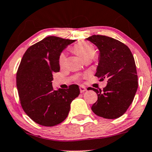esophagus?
<instances>
[{
	"label": "esophagus",
	"mask_w": 152,
	"mask_h": 152,
	"mask_svg": "<svg viewBox=\"0 0 152 152\" xmlns=\"http://www.w3.org/2000/svg\"><path fill=\"white\" fill-rule=\"evenodd\" d=\"M86 91V88L85 87L83 86H80V91H81V93L85 92Z\"/></svg>",
	"instance_id": "obj_1"
}]
</instances>
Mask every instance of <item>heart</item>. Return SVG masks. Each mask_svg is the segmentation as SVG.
Returning <instances> with one entry per match:
<instances>
[{"label": "heart", "instance_id": "1", "mask_svg": "<svg viewBox=\"0 0 152 152\" xmlns=\"http://www.w3.org/2000/svg\"><path fill=\"white\" fill-rule=\"evenodd\" d=\"M73 50L84 60L94 57L95 52H96L94 45L88 42H81L76 44L73 48ZM66 54L64 52H62L60 54L59 57H58L59 65L63 66L66 64Z\"/></svg>", "mask_w": 152, "mask_h": 152}]
</instances>
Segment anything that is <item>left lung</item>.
<instances>
[{"label": "left lung", "instance_id": "obj_1", "mask_svg": "<svg viewBox=\"0 0 152 152\" xmlns=\"http://www.w3.org/2000/svg\"><path fill=\"white\" fill-rule=\"evenodd\" d=\"M87 39L100 51L95 76L101 81L107 79L103 90L89 88L98 95L91 110L103 118H120L132 103L138 88L134 56L127 45L110 37L92 35Z\"/></svg>", "mask_w": 152, "mask_h": 152}]
</instances>
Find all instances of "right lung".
<instances>
[{"instance_id":"1","label":"right lung","mask_w":152,"mask_h":152,"mask_svg":"<svg viewBox=\"0 0 152 152\" xmlns=\"http://www.w3.org/2000/svg\"><path fill=\"white\" fill-rule=\"evenodd\" d=\"M75 41L47 37L29 47L22 58L16 77L18 95L23 110L39 125L52 127L63 122L80 94L78 85L55 91L52 84V74L60 70V54Z\"/></svg>"}]
</instances>
